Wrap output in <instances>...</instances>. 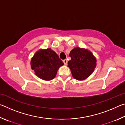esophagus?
<instances>
[{
	"label": "esophagus",
	"instance_id": "esophagus-1",
	"mask_svg": "<svg viewBox=\"0 0 125 125\" xmlns=\"http://www.w3.org/2000/svg\"><path fill=\"white\" fill-rule=\"evenodd\" d=\"M63 63H64V64L65 65H66L67 64V63H68L67 60H66V59H65V60H63Z\"/></svg>",
	"mask_w": 125,
	"mask_h": 125
}]
</instances>
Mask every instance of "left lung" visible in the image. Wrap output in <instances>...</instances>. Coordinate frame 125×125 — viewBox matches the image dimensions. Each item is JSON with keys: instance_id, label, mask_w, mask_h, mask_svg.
<instances>
[{"instance_id": "1", "label": "left lung", "mask_w": 125, "mask_h": 125, "mask_svg": "<svg viewBox=\"0 0 125 125\" xmlns=\"http://www.w3.org/2000/svg\"><path fill=\"white\" fill-rule=\"evenodd\" d=\"M68 67L74 79L83 80L88 78L94 71L96 66V59L90 51L77 47L71 51Z\"/></svg>"}]
</instances>
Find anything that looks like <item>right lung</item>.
<instances>
[{
    "mask_svg": "<svg viewBox=\"0 0 125 125\" xmlns=\"http://www.w3.org/2000/svg\"><path fill=\"white\" fill-rule=\"evenodd\" d=\"M30 64L37 77L48 81L54 79L64 63L54 51L48 48L38 50L31 58Z\"/></svg>",
    "mask_w": 125,
    "mask_h": 125,
    "instance_id": "1",
    "label": "right lung"
}]
</instances>
